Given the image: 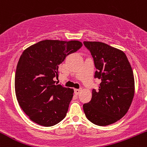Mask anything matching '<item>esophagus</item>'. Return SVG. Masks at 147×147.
I'll use <instances>...</instances> for the list:
<instances>
[{
	"label": "esophagus",
	"mask_w": 147,
	"mask_h": 147,
	"mask_svg": "<svg viewBox=\"0 0 147 147\" xmlns=\"http://www.w3.org/2000/svg\"><path fill=\"white\" fill-rule=\"evenodd\" d=\"M82 91V89H75V93L76 95H79Z\"/></svg>",
	"instance_id": "34e87169"
}]
</instances>
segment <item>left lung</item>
<instances>
[{
  "label": "left lung",
  "mask_w": 147,
  "mask_h": 147,
  "mask_svg": "<svg viewBox=\"0 0 147 147\" xmlns=\"http://www.w3.org/2000/svg\"><path fill=\"white\" fill-rule=\"evenodd\" d=\"M93 58L95 78L101 80L98 90L84 104L86 117L97 126H108L125 115L135 92L134 76L124 52L101 42L84 41Z\"/></svg>",
  "instance_id": "8db88e82"
}]
</instances>
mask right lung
I'll return each mask as SVG.
<instances>
[{
    "mask_svg": "<svg viewBox=\"0 0 147 147\" xmlns=\"http://www.w3.org/2000/svg\"><path fill=\"white\" fill-rule=\"evenodd\" d=\"M78 41L44 40L25 50L15 74V92L22 110L39 125L52 126L63 120L73 97V89L53 80L59 66L79 50Z\"/></svg>",
    "mask_w": 147,
    "mask_h": 147,
    "instance_id": "1",
    "label": "right lung"
}]
</instances>
